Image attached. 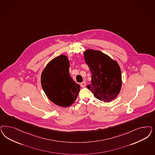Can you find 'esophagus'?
I'll return each instance as SVG.
<instances>
[{
	"instance_id": "esophagus-1",
	"label": "esophagus",
	"mask_w": 155,
	"mask_h": 155,
	"mask_svg": "<svg viewBox=\"0 0 155 155\" xmlns=\"http://www.w3.org/2000/svg\"><path fill=\"white\" fill-rule=\"evenodd\" d=\"M85 85H86V83H85V81H83V82H82V83H80V86L81 87H85Z\"/></svg>"
}]
</instances>
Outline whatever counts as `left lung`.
Returning a JSON list of instances; mask_svg holds the SVG:
<instances>
[{"label": "left lung", "mask_w": 155, "mask_h": 155, "mask_svg": "<svg viewBox=\"0 0 155 155\" xmlns=\"http://www.w3.org/2000/svg\"><path fill=\"white\" fill-rule=\"evenodd\" d=\"M92 74L87 88L95 97L110 102L117 97L121 87V72L117 63L99 51L87 50L84 54Z\"/></svg>", "instance_id": "obj_1"}]
</instances>
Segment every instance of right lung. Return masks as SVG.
<instances>
[{
	"instance_id": "add662e5",
	"label": "right lung",
	"mask_w": 155,
	"mask_h": 155,
	"mask_svg": "<svg viewBox=\"0 0 155 155\" xmlns=\"http://www.w3.org/2000/svg\"><path fill=\"white\" fill-rule=\"evenodd\" d=\"M69 68L67 58L60 55L48 63L41 75V86L48 98L65 108L75 102L80 91V85L70 75Z\"/></svg>"
}]
</instances>
